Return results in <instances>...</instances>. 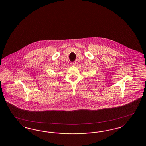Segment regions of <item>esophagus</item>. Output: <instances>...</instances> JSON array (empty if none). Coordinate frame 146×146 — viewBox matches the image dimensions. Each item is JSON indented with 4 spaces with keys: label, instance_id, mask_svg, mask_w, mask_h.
Returning a JSON list of instances; mask_svg holds the SVG:
<instances>
[{
    "label": "esophagus",
    "instance_id": "1",
    "mask_svg": "<svg viewBox=\"0 0 146 146\" xmlns=\"http://www.w3.org/2000/svg\"><path fill=\"white\" fill-rule=\"evenodd\" d=\"M76 62H71L70 63V64L72 65V66H75L76 65Z\"/></svg>",
    "mask_w": 146,
    "mask_h": 146
}]
</instances>
